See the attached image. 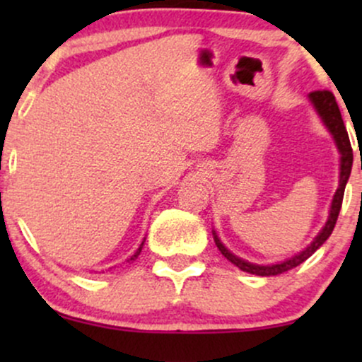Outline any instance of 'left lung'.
<instances>
[{
    "label": "left lung",
    "mask_w": 362,
    "mask_h": 362,
    "mask_svg": "<svg viewBox=\"0 0 362 362\" xmlns=\"http://www.w3.org/2000/svg\"><path fill=\"white\" fill-rule=\"evenodd\" d=\"M310 102L313 103L315 110L318 112V115L322 117L323 124H325L330 134L334 136L335 144H337L339 153H340V178H339V189L337 192L334 195V201H332L330 206V214H328V219L325 223V226L322 228V231L315 236V240L311 242L305 250L298 253V255L291 257V259L279 262V264H272V265H257V264H250V262L240 259L228 250L226 247L221 243V240L218 238L216 231H213L214 235V242L216 247L219 248V252L226 257L231 264H235L236 267L242 269L245 272H250L255 274V276H279L282 272H288L291 269L298 267V265L303 264L306 259H310L315 252L322 247L323 243L327 242L328 236L332 235L334 231L335 223H337L339 213H340V207H342V199H344V190H346V184L351 177V168H352V148H351V141H349V134H347V129L344 126V120L342 115H340L339 105L335 102V97L332 91L328 90H317V91H311L308 95Z\"/></svg>",
    "instance_id": "8db88e82"
}]
</instances>
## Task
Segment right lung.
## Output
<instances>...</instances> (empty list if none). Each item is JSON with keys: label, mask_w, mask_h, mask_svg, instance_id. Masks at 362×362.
I'll list each match as a JSON object with an SVG mask.
<instances>
[{"label": "right lung", "mask_w": 362, "mask_h": 362, "mask_svg": "<svg viewBox=\"0 0 362 362\" xmlns=\"http://www.w3.org/2000/svg\"><path fill=\"white\" fill-rule=\"evenodd\" d=\"M143 245H144V242L143 243H141L139 245V248H138V250H136V253H134V255H132L131 257V259H129L127 262H131V260H134V259H138V255H139V253H141V250H143Z\"/></svg>", "instance_id": "add662e5"}]
</instances>
